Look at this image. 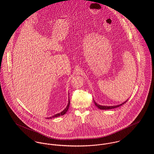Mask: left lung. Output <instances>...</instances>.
<instances>
[{
  "mask_svg": "<svg viewBox=\"0 0 154 154\" xmlns=\"http://www.w3.org/2000/svg\"><path fill=\"white\" fill-rule=\"evenodd\" d=\"M128 101V100H127ZM127 101H126L125 102L123 103L122 104H120L119 105H117V106H101V105H99L94 100V104L98 108L100 109V110H109V109H114V108H117V107H119L121 106H122L123 104H124L126 102H127Z\"/></svg>",
  "mask_w": 154,
  "mask_h": 154,
  "instance_id": "left-lung-1",
  "label": "left lung"
}]
</instances>
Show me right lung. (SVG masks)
I'll list each match as a JSON object with an SVG mask.
<instances>
[{
    "label": "right lung",
    "instance_id": "right-lung-1",
    "mask_svg": "<svg viewBox=\"0 0 154 154\" xmlns=\"http://www.w3.org/2000/svg\"><path fill=\"white\" fill-rule=\"evenodd\" d=\"M69 106H70V100H69V98L68 104H67V107H66V108L65 110H63L62 112H59V113H58V114H55V115H54V116H51V117H47V119H52V118H54V117H59V116H63V115H64L65 114H66V112L67 111V110L69 109Z\"/></svg>",
    "mask_w": 154,
    "mask_h": 154
}]
</instances>
